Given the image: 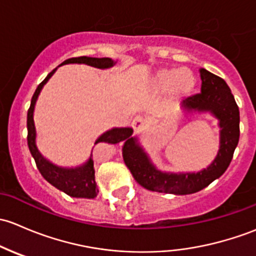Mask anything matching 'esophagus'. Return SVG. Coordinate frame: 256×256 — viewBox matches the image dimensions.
Returning a JSON list of instances; mask_svg holds the SVG:
<instances>
[{
  "label": "esophagus",
  "instance_id": "obj_1",
  "mask_svg": "<svg viewBox=\"0 0 256 256\" xmlns=\"http://www.w3.org/2000/svg\"><path fill=\"white\" fill-rule=\"evenodd\" d=\"M132 128H133L134 133H142V132L146 128V118L142 117V116H136V117L132 120Z\"/></svg>",
  "mask_w": 256,
  "mask_h": 256
}]
</instances>
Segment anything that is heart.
Returning a JSON list of instances; mask_svg holds the SVG:
<instances>
[{
  "label": "heart",
  "mask_w": 256,
  "mask_h": 256,
  "mask_svg": "<svg viewBox=\"0 0 256 256\" xmlns=\"http://www.w3.org/2000/svg\"><path fill=\"white\" fill-rule=\"evenodd\" d=\"M154 85L159 91H168L178 98L191 94L194 88V78L185 69H165L155 76Z\"/></svg>",
  "instance_id": "heart-1"
}]
</instances>
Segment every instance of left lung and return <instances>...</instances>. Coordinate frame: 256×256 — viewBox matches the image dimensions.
I'll list each match as a JSON object with an SVG mask.
<instances>
[{
  "label": "left lung",
  "instance_id": "obj_1",
  "mask_svg": "<svg viewBox=\"0 0 256 256\" xmlns=\"http://www.w3.org/2000/svg\"><path fill=\"white\" fill-rule=\"evenodd\" d=\"M200 72L202 78L201 94L188 97L181 108L185 113L212 112L220 120L222 130L217 158L210 166L197 174H164L152 166L146 152L132 139L122 148L123 160L134 180L149 191L175 194L198 192L222 176L233 159L240 134L239 107L222 78L206 69H201Z\"/></svg>",
  "mask_w": 256,
  "mask_h": 256
}]
</instances>
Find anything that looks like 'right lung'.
<instances>
[{
    "label": "right lung",
    "mask_w": 256,
    "mask_h": 256,
    "mask_svg": "<svg viewBox=\"0 0 256 256\" xmlns=\"http://www.w3.org/2000/svg\"><path fill=\"white\" fill-rule=\"evenodd\" d=\"M69 62H78V64H88L91 66L98 68V69H104V68L112 66L114 62L110 58H88V56H76V58H70V59L65 60L62 65L69 64ZM54 69L52 72L48 74L46 78L42 81L40 84L36 88V92H34L33 97H32L30 101V107L28 110L27 114V129H28V148L30 150L32 156L34 158V162H36V168H38L39 172L42 174L44 178L48 181L49 184H52V186H55L56 188H59L60 191L65 192L66 194H69L71 197H80V198H94L98 194V190H97L96 181H94V160H92V154L91 158L88 162H86L84 166L78 168H58L55 165L50 164L49 162H46L43 156L40 155V152H38L36 146V128H34V120H33V110H34V104H36V98H38V94L40 92L42 88L44 86V84L49 80L50 76L54 74ZM133 133V129L130 128H114L112 130L106 132L104 136H100L96 140L94 144L98 143H108V144H117L120 142H124L128 143L133 138H129ZM123 144V146H124Z\"/></svg>",
    "instance_id": "1"
}]
</instances>
